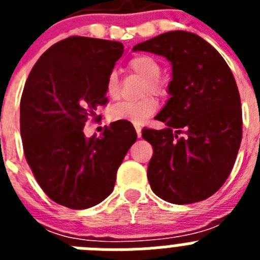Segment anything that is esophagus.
<instances>
[{
  "label": "esophagus",
  "instance_id": "esophagus-1",
  "mask_svg": "<svg viewBox=\"0 0 260 260\" xmlns=\"http://www.w3.org/2000/svg\"><path fill=\"white\" fill-rule=\"evenodd\" d=\"M133 125H134L135 132H137L138 138H141L142 137V126H141V123H139V122H133Z\"/></svg>",
  "mask_w": 260,
  "mask_h": 260
}]
</instances>
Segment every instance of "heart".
I'll return each instance as SVG.
<instances>
[{"label": "heart", "mask_w": 260, "mask_h": 260, "mask_svg": "<svg viewBox=\"0 0 260 260\" xmlns=\"http://www.w3.org/2000/svg\"><path fill=\"white\" fill-rule=\"evenodd\" d=\"M128 69L144 78V95L151 92L162 98L168 93L167 80L160 77L161 66L155 57L150 54H137L128 61ZM105 95L112 100L119 98V78L117 71H110L105 79ZM157 102L152 96H146L138 102L118 103L110 109V117L113 119H128L132 122H142L147 117L152 116L157 110Z\"/></svg>", "instance_id": "1"}]
</instances>
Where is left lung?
<instances>
[{
  "label": "left lung",
  "mask_w": 260,
  "mask_h": 260,
  "mask_svg": "<svg viewBox=\"0 0 260 260\" xmlns=\"http://www.w3.org/2000/svg\"><path fill=\"white\" fill-rule=\"evenodd\" d=\"M172 62L168 100L156 119L162 130L143 128L152 144L147 177L157 197L174 204L210 198L224 185L242 139V108L228 63L201 36L171 31L137 44Z\"/></svg>",
  "instance_id": "8db88e82"
}]
</instances>
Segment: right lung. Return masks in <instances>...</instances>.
Returning <instances> with one entry per match:
<instances>
[{"mask_svg":"<svg viewBox=\"0 0 260 260\" xmlns=\"http://www.w3.org/2000/svg\"><path fill=\"white\" fill-rule=\"evenodd\" d=\"M122 53L118 41L70 36L43 53L23 88L26 160L45 194L71 210L109 197L118 167L137 141L125 119L110 123L100 138L83 133L87 119H96V109L108 103L105 79Z\"/></svg>","mask_w":260,"mask_h":260,"instance_id":"add662e5","label":"right lung"}]
</instances>
